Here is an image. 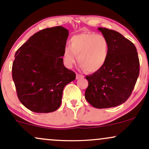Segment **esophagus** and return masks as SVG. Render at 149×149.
Wrapping results in <instances>:
<instances>
[{"label":"esophagus","instance_id":"esophagus-1","mask_svg":"<svg viewBox=\"0 0 149 149\" xmlns=\"http://www.w3.org/2000/svg\"><path fill=\"white\" fill-rule=\"evenodd\" d=\"M83 77H84L83 75L78 74V73H77V74H76V78H77V79H79V78H83Z\"/></svg>","mask_w":149,"mask_h":149}]
</instances>
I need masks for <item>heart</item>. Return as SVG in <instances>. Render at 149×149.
Masks as SVG:
<instances>
[{"label":"heart","mask_w":149,"mask_h":149,"mask_svg":"<svg viewBox=\"0 0 149 149\" xmlns=\"http://www.w3.org/2000/svg\"><path fill=\"white\" fill-rule=\"evenodd\" d=\"M109 53V43L104 36L84 32L72 36L70 47L64 49L63 59L68 68L72 67L77 56L79 64L87 72H95L104 65Z\"/></svg>","instance_id":"obj_1"}]
</instances>
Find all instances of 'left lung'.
I'll use <instances>...</instances> for the list:
<instances>
[{
	"label": "left lung",
	"instance_id": "obj_1",
	"mask_svg": "<svg viewBox=\"0 0 149 149\" xmlns=\"http://www.w3.org/2000/svg\"><path fill=\"white\" fill-rule=\"evenodd\" d=\"M109 43L106 63L87 75L85 98L96 108H108L125 103L132 92L139 74V60L132 42L114 30L99 27Z\"/></svg>",
	"mask_w": 149,
	"mask_h": 149
}]
</instances>
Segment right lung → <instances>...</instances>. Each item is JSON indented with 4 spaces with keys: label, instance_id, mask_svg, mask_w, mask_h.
Instances as JSON below:
<instances>
[{
    "label": "right lung",
    "instance_id": "right-lung-1",
    "mask_svg": "<svg viewBox=\"0 0 149 149\" xmlns=\"http://www.w3.org/2000/svg\"><path fill=\"white\" fill-rule=\"evenodd\" d=\"M68 34L62 26L42 29L15 53L13 79L18 98L31 111H56L61 104L63 88L76 78L62 58Z\"/></svg>",
    "mask_w": 149,
    "mask_h": 149
}]
</instances>
